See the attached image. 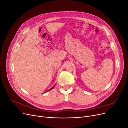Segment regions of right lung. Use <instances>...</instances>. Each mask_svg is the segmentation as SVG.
I'll use <instances>...</instances> for the list:
<instances>
[{
	"label": "right lung",
	"mask_w": 128,
	"mask_h": 128,
	"mask_svg": "<svg viewBox=\"0 0 128 128\" xmlns=\"http://www.w3.org/2000/svg\"><path fill=\"white\" fill-rule=\"evenodd\" d=\"M54 86H53V87H52V88H50V90H48V91H49L50 90H52V88H53L54 87ZM48 91H47V92H48Z\"/></svg>",
	"instance_id": "1"
}]
</instances>
